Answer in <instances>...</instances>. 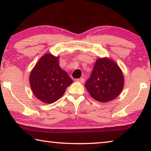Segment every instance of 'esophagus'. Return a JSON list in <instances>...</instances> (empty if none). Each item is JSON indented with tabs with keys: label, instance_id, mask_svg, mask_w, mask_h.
I'll use <instances>...</instances> for the list:
<instances>
[{
	"label": "esophagus",
	"instance_id": "esophagus-1",
	"mask_svg": "<svg viewBox=\"0 0 151 151\" xmlns=\"http://www.w3.org/2000/svg\"><path fill=\"white\" fill-rule=\"evenodd\" d=\"M77 82H79L80 83H84V79L83 78H78V79H76V80Z\"/></svg>",
	"mask_w": 151,
	"mask_h": 151
}]
</instances>
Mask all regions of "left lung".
<instances>
[{
	"label": "left lung",
	"mask_w": 151,
	"mask_h": 151,
	"mask_svg": "<svg viewBox=\"0 0 151 151\" xmlns=\"http://www.w3.org/2000/svg\"><path fill=\"white\" fill-rule=\"evenodd\" d=\"M124 84L123 73L117 64L108 58H100L84 85L93 98L104 103L116 98Z\"/></svg>",
	"instance_id": "left-lung-1"
}]
</instances>
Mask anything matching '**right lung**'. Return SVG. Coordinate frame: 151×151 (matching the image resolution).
Segmentation results:
<instances>
[{
    "mask_svg": "<svg viewBox=\"0 0 151 151\" xmlns=\"http://www.w3.org/2000/svg\"><path fill=\"white\" fill-rule=\"evenodd\" d=\"M73 82L59 65V56L46 53L39 59L29 76L33 93L39 100L51 104L58 100Z\"/></svg>",
    "mask_w": 151,
    "mask_h": 151,
    "instance_id": "right-lung-1",
    "label": "right lung"
}]
</instances>
